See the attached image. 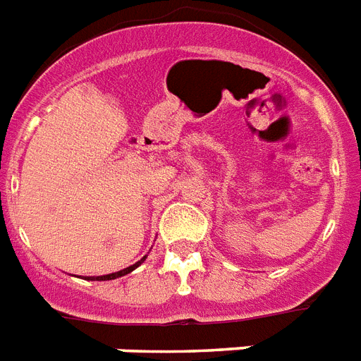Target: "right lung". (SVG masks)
Instances as JSON below:
<instances>
[{"label":"right lung","instance_id":"add662e5","mask_svg":"<svg viewBox=\"0 0 361 361\" xmlns=\"http://www.w3.org/2000/svg\"><path fill=\"white\" fill-rule=\"evenodd\" d=\"M147 258V256H144L142 260H138L134 266H129V267H125V269L121 271H116V273H110V275H101V276H86V281H114V279H120V276L127 275V273H130V271H134L136 267L140 266V264H144V260Z\"/></svg>","mask_w":361,"mask_h":361}]
</instances>
